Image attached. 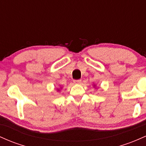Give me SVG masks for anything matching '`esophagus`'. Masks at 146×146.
<instances>
[{
	"label": "esophagus",
	"mask_w": 146,
	"mask_h": 146,
	"mask_svg": "<svg viewBox=\"0 0 146 146\" xmlns=\"http://www.w3.org/2000/svg\"><path fill=\"white\" fill-rule=\"evenodd\" d=\"M73 82H74V84H80L82 83V80H74V81H73Z\"/></svg>",
	"instance_id": "1"
}]
</instances>
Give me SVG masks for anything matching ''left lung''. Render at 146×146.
Wrapping results in <instances>:
<instances>
[{"label":"left lung","mask_w":146,"mask_h":146,"mask_svg":"<svg viewBox=\"0 0 146 146\" xmlns=\"http://www.w3.org/2000/svg\"><path fill=\"white\" fill-rule=\"evenodd\" d=\"M94 86V87H95V86H96V85H95V84H94V86Z\"/></svg>","instance_id":"obj_1"}]
</instances>
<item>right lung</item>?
<instances>
[{
	"instance_id": "add662e5",
	"label": "right lung",
	"mask_w": 146,
	"mask_h": 146,
	"mask_svg": "<svg viewBox=\"0 0 146 146\" xmlns=\"http://www.w3.org/2000/svg\"><path fill=\"white\" fill-rule=\"evenodd\" d=\"M62 87H60V88H57V90H58V91H60V90L62 89Z\"/></svg>"
}]
</instances>
